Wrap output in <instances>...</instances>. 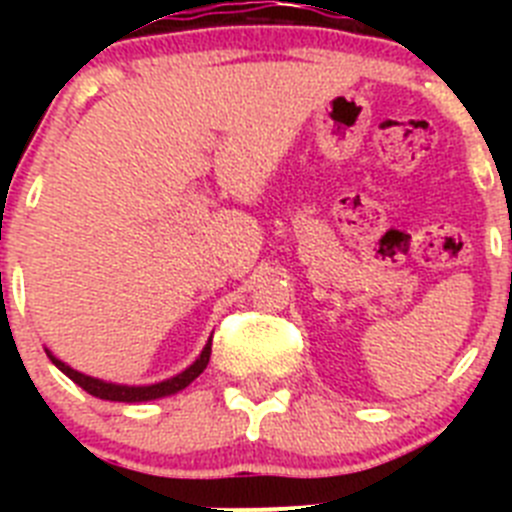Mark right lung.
Masks as SVG:
<instances>
[{"mask_svg": "<svg viewBox=\"0 0 512 512\" xmlns=\"http://www.w3.org/2000/svg\"><path fill=\"white\" fill-rule=\"evenodd\" d=\"M210 351H212V341L207 343L205 351L200 354V359L194 361L189 369H184L182 374H176V377L166 379V382H158V384H148V387H125V384H110V382H102V379H94L87 377V374L76 372L71 366H66L63 361H58L56 356H51L53 364L61 369L71 382H76L81 390H87L89 395L99 397V400H112V402H146V400H156V397H166V395H174V392L184 390L189 382L200 377L205 372L207 361H210Z\"/></svg>", "mask_w": 512, "mask_h": 512, "instance_id": "add662e5", "label": "right lung"}]
</instances>
